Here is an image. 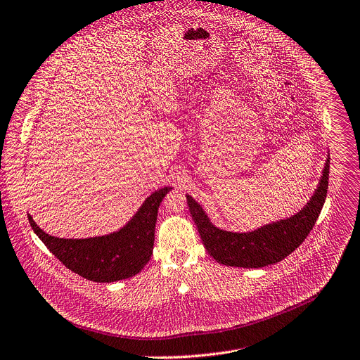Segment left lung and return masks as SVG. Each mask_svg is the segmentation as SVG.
I'll list each match as a JSON object with an SVG mask.
<instances>
[{
  "label": "left lung",
  "mask_w": 360,
  "mask_h": 360,
  "mask_svg": "<svg viewBox=\"0 0 360 360\" xmlns=\"http://www.w3.org/2000/svg\"><path fill=\"white\" fill-rule=\"evenodd\" d=\"M330 158H328L323 176L310 202L294 217L258 228L252 233H228L215 228L201 205L189 195L188 207L197 224L201 240L218 263L233 267L259 269L274 264L296 250L310 234L323 208L329 185Z\"/></svg>",
  "instance_id": "8db88e82"
}]
</instances>
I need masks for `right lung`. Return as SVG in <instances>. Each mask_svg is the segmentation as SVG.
Masks as SVG:
<instances>
[{"mask_svg":"<svg viewBox=\"0 0 360 360\" xmlns=\"http://www.w3.org/2000/svg\"><path fill=\"white\" fill-rule=\"evenodd\" d=\"M171 191L165 186L143 202L136 215L120 231L86 240H64L46 234L28 215L39 238L61 263L76 274L97 283H112L138 274L148 263L155 241L158 208Z\"/></svg>","mask_w":360,"mask_h":360,"instance_id":"right-lung-1","label":"right lung"}]
</instances>
